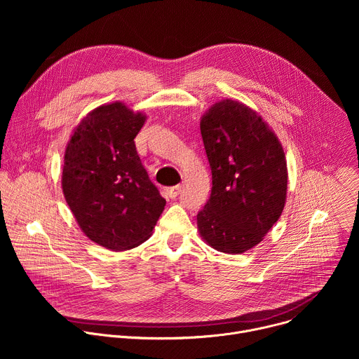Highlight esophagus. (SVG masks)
<instances>
[{
  "label": "esophagus",
  "mask_w": 359,
  "mask_h": 359,
  "mask_svg": "<svg viewBox=\"0 0 359 359\" xmlns=\"http://www.w3.org/2000/svg\"><path fill=\"white\" fill-rule=\"evenodd\" d=\"M166 194L170 197V198H176L179 196V193L182 191V186L177 184V186H173V187H168L166 190Z\"/></svg>",
  "instance_id": "34e87169"
}]
</instances>
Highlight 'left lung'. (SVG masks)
Wrapping results in <instances>:
<instances>
[{
	"label": "left lung",
	"mask_w": 359,
	"mask_h": 359,
	"mask_svg": "<svg viewBox=\"0 0 359 359\" xmlns=\"http://www.w3.org/2000/svg\"><path fill=\"white\" fill-rule=\"evenodd\" d=\"M212 169V194L197 215L200 237L227 254L263 241L287 198L285 153L274 130L250 107L222 99L200 119Z\"/></svg>",
	"instance_id": "1"
}]
</instances>
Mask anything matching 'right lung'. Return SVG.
I'll list each match as a JSON object with an SVG mask.
<instances>
[{"label": "right lung", "mask_w": 359, "mask_h": 359, "mask_svg": "<svg viewBox=\"0 0 359 359\" xmlns=\"http://www.w3.org/2000/svg\"><path fill=\"white\" fill-rule=\"evenodd\" d=\"M146 115L123 102L90 111L74 129L64 156L62 191L93 243L125 251L146 241L166 200L144 170L135 137Z\"/></svg>", "instance_id": "add662e5"}]
</instances>
